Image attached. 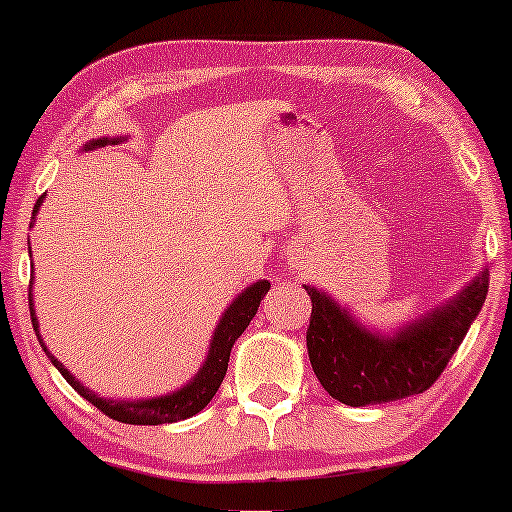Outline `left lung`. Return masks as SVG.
Listing matches in <instances>:
<instances>
[{
  "label": "left lung",
  "instance_id": "8db88e82",
  "mask_svg": "<svg viewBox=\"0 0 512 512\" xmlns=\"http://www.w3.org/2000/svg\"><path fill=\"white\" fill-rule=\"evenodd\" d=\"M487 282L482 272L450 305L401 328L394 338L366 331L331 298L305 286L312 300L307 352L321 387L354 408L422 394L464 342L487 298Z\"/></svg>",
  "mask_w": 512,
  "mask_h": 512
}]
</instances>
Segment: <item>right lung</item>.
Returning <instances> with one entry per match:
<instances>
[{
	"mask_svg": "<svg viewBox=\"0 0 512 512\" xmlns=\"http://www.w3.org/2000/svg\"><path fill=\"white\" fill-rule=\"evenodd\" d=\"M107 142L109 139H97V142H90L86 149H97V146H104ZM41 200H44V195H41V198L37 200V205H34V212H37ZM268 289H270V282H265L263 279V282H256L254 286H249L242 296L235 298V303L228 307L226 314H223L221 324L214 333L212 347H209L205 366L200 368V373L195 375L193 382H188L184 389L177 391V394L151 398V401H139V403L107 401V398L95 396L93 391L83 387V384H79V380H74V377L69 375V370L62 366V363L55 359L51 352H48L44 342H41L37 317H34V310H32V300H30V314H32L34 333H37V338L41 342V347H44V352L48 354V359L53 361V366L60 370L62 377H65V380L72 384V387L79 391L86 401L93 403L95 408L104 412L107 417L116 419V422L158 426V424H172V422H179V419L198 415V412L205 408L209 401H212L214 394L221 387L223 377H226L230 349H233L235 340L244 333V328L249 326V321L254 319L258 305H261V300L265 293H268Z\"/></svg>",
	"mask_w": 512,
	"mask_h": 512,
	"instance_id": "1",
	"label": "right lung"
}]
</instances>
